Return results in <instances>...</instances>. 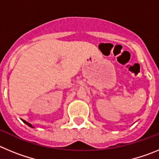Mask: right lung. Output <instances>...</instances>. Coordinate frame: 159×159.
I'll return each mask as SVG.
<instances>
[{
    "instance_id": "obj_1",
    "label": "right lung",
    "mask_w": 159,
    "mask_h": 159,
    "mask_svg": "<svg viewBox=\"0 0 159 159\" xmlns=\"http://www.w3.org/2000/svg\"><path fill=\"white\" fill-rule=\"evenodd\" d=\"M22 121H23L24 123H25V124H27L28 126H29V127H32V125L30 124V123H28V122H26V121H25V120H23V119H22Z\"/></svg>"
}]
</instances>
